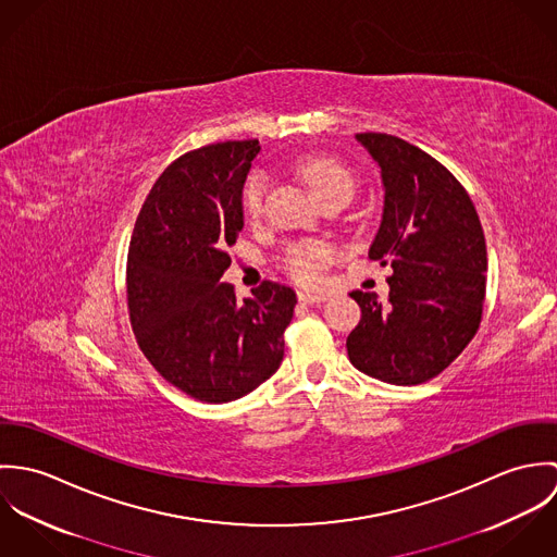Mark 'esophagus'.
<instances>
[{"label": "esophagus", "instance_id": "esophagus-1", "mask_svg": "<svg viewBox=\"0 0 557 557\" xmlns=\"http://www.w3.org/2000/svg\"><path fill=\"white\" fill-rule=\"evenodd\" d=\"M330 296L327 294H309V292H300L298 294V300L302 302V305H321V302H325Z\"/></svg>", "mask_w": 557, "mask_h": 557}]
</instances>
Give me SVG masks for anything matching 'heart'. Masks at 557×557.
I'll return each instance as SVG.
<instances>
[{
	"instance_id": "heart-1",
	"label": "heart",
	"mask_w": 557,
	"mask_h": 557,
	"mask_svg": "<svg viewBox=\"0 0 557 557\" xmlns=\"http://www.w3.org/2000/svg\"><path fill=\"white\" fill-rule=\"evenodd\" d=\"M298 173L315 195V199H323L327 195H345L351 199L354 195V177L351 173L338 162L327 157H311L298 162ZM265 195V175L261 171H252L242 188V210L246 216H257L263 206ZM334 259V250L321 242H307L294 244L285 252V268L298 283L315 285L321 281L325 268Z\"/></svg>"
}]
</instances>
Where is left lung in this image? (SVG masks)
Instances as JSON below:
<instances>
[{"label":"left lung","mask_w":557,"mask_h":557,"mask_svg":"<svg viewBox=\"0 0 557 557\" xmlns=\"http://www.w3.org/2000/svg\"><path fill=\"white\" fill-rule=\"evenodd\" d=\"M356 139L382 169L384 214L369 248L391 263L388 305L351 292L362 318L347 336L351 364L386 384L440 375L474 338L486 289V244L459 180L420 148L384 133Z\"/></svg>","instance_id":"1"}]
</instances>
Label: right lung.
Returning a JSON list of instances; mask_svg holds the SVG:
<instances>
[{"instance_id": "1", "label": "right lung", "mask_w": 557, "mask_h": 557, "mask_svg": "<svg viewBox=\"0 0 557 557\" xmlns=\"http://www.w3.org/2000/svg\"><path fill=\"white\" fill-rule=\"evenodd\" d=\"M259 141H225L173 160L133 230L126 296L137 343L160 375L206 403L252 393L281 367L292 287L263 281L238 300L221 283L244 227L242 188Z\"/></svg>"}]
</instances>
